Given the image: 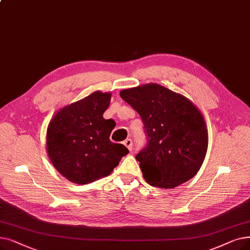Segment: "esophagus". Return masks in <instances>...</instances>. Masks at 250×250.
I'll use <instances>...</instances> for the list:
<instances>
[{
    "instance_id": "34e87169",
    "label": "esophagus",
    "mask_w": 250,
    "mask_h": 250,
    "mask_svg": "<svg viewBox=\"0 0 250 250\" xmlns=\"http://www.w3.org/2000/svg\"><path fill=\"white\" fill-rule=\"evenodd\" d=\"M124 145H125L129 151H132V149H133V141H132L131 139H126V140L124 141Z\"/></svg>"
}]
</instances>
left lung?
<instances>
[{"label": "left lung", "mask_w": 250, "mask_h": 250, "mask_svg": "<svg viewBox=\"0 0 250 250\" xmlns=\"http://www.w3.org/2000/svg\"><path fill=\"white\" fill-rule=\"evenodd\" d=\"M119 95L144 124L148 144L136 158L146 182L171 189L196 175L208 146V127L196 105L158 83L123 90Z\"/></svg>", "instance_id": "8db88e82"}]
</instances>
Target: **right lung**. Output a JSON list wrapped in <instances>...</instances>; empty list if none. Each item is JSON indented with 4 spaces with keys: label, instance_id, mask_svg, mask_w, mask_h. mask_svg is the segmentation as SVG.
Here are the masks:
<instances>
[{
    "label": "right lung",
    "instance_id": "obj_1",
    "mask_svg": "<svg viewBox=\"0 0 250 250\" xmlns=\"http://www.w3.org/2000/svg\"><path fill=\"white\" fill-rule=\"evenodd\" d=\"M110 99L111 93L93 92L62 107L51 119L47 153L54 167L71 183L84 185L109 176L128 153L125 145L109 139L114 125L103 113Z\"/></svg>",
    "mask_w": 250,
    "mask_h": 250
}]
</instances>
